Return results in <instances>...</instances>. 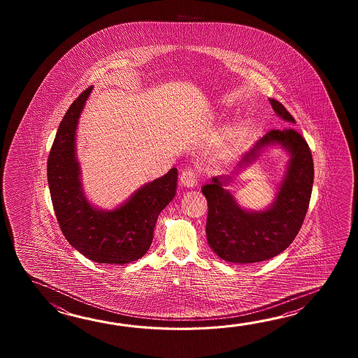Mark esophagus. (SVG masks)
Masks as SVG:
<instances>
[{"label":"esophagus","instance_id":"34e87169","mask_svg":"<svg viewBox=\"0 0 358 358\" xmlns=\"http://www.w3.org/2000/svg\"><path fill=\"white\" fill-rule=\"evenodd\" d=\"M180 182H182V187L193 188L197 184V173L193 169L184 170L180 176Z\"/></svg>","mask_w":358,"mask_h":358}]
</instances>
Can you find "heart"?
<instances>
[{"mask_svg": "<svg viewBox=\"0 0 358 358\" xmlns=\"http://www.w3.org/2000/svg\"><path fill=\"white\" fill-rule=\"evenodd\" d=\"M238 133H241V131H238Z\"/></svg>", "mask_w": 358, "mask_h": 358, "instance_id": "b5f03b06", "label": "heart"}]
</instances>
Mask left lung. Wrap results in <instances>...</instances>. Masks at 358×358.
I'll use <instances>...</instances> for the list:
<instances>
[{"label": "left lung", "instance_id": "obj_1", "mask_svg": "<svg viewBox=\"0 0 358 358\" xmlns=\"http://www.w3.org/2000/svg\"><path fill=\"white\" fill-rule=\"evenodd\" d=\"M284 122L296 124L279 101L268 99ZM270 146L290 155L275 202L265 210H245L224 188L233 173L249 166ZM313 184V160L303 137L294 129H274L244 153L230 176H213L202 187L208 203L206 236L220 259L233 264H252L273 259L297 236L308 210Z\"/></svg>", "mask_w": 358, "mask_h": 358}]
</instances>
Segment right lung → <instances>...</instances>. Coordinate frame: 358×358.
I'll return each instance as SVG.
<instances>
[{
	"mask_svg": "<svg viewBox=\"0 0 358 358\" xmlns=\"http://www.w3.org/2000/svg\"><path fill=\"white\" fill-rule=\"evenodd\" d=\"M93 87L69 107L47 161V178L56 219L76 251L97 264L124 265L151 247L161 211L176 197L178 170L147 182L114 210H101L85 197L76 159V128Z\"/></svg>",
	"mask_w": 358,
	"mask_h": 358,
	"instance_id": "1",
	"label": "right lung"
}]
</instances>
